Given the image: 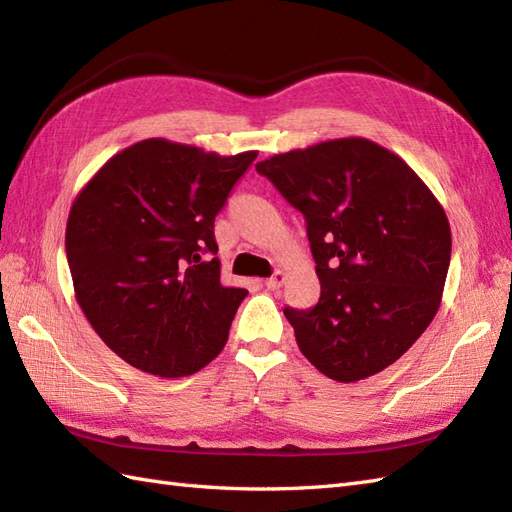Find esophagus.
<instances>
[{
	"instance_id": "34e87169",
	"label": "esophagus",
	"mask_w": 512,
	"mask_h": 512,
	"mask_svg": "<svg viewBox=\"0 0 512 512\" xmlns=\"http://www.w3.org/2000/svg\"><path fill=\"white\" fill-rule=\"evenodd\" d=\"M283 281H285V272H283V270H277L275 275H272L270 279H266V288H268V290H279L281 285H283Z\"/></svg>"
}]
</instances>
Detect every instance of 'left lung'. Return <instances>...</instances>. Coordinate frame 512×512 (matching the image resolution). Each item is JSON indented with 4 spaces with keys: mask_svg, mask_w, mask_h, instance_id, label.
<instances>
[{
    "mask_svg": "<svg viewBox=\"0 0 512 512\" xmlns=\"http://www.w3.org/2000/svg\"><path fill=\"white\" fill-rule=\"evenodd\" d=\"M255 170L307 222L320 299L283 310L301 353L344 384L384 371L441 305L451 257L441 202L406 161L364 137L275 154Z\"/></svg>",
    "mask_w": 512,
    "mask_h": 512,
    "instance_id": "left-lung-1",
    "label": "left lung"
}]
</instances>
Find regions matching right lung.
<instances>
[{
	"label": "right lung",
	"mask_w": 512,
	"mask_h": 512,
	"mask_svg": "<svg viewBox=\"0 0 512 512\" xmlns=\"http://www.w3.org/2000/svg\"><path fill=\"white\" fill-rule=\"evenodd\" d=\"M255 157L154 137L117 152L80 189L65 231L76 301L130 366L194 375L227 344L248 290L220 281L213 220Z\"/></svg>",
	"instance_id": "obj_1"
}]
</instances>
